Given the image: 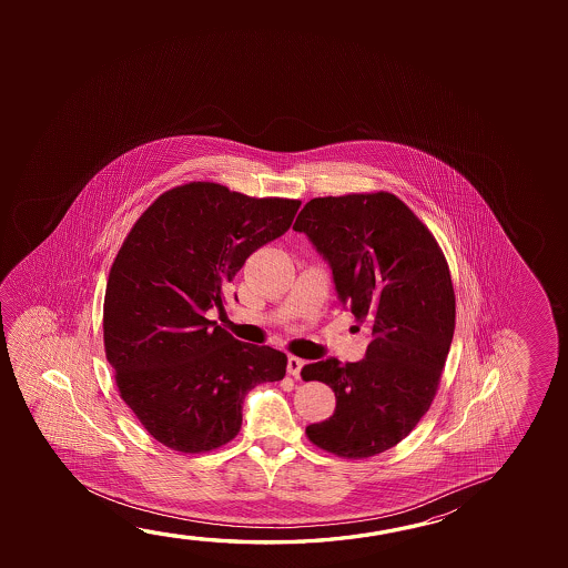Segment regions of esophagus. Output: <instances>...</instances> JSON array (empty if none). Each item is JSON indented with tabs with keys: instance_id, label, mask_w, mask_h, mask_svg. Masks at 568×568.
Masks as SVG:
<instances>
[{
	"instance_id": "obj_1",
	"label": "esophagus",
	"mask_w": 568,
	"mask_h": 568,
	"mask_svg": "<svg viewBox=\"0 0 568 568\" xmlns=\"http://www.w3.org/2000/svg\"><path fill=\"white\" fill-rule=\"evenodd\" d=\"M303 366H305V363H303L301 358H297V356H288L287 373L291 374V376L298 378V376H301V371H303Z\"/></svg>"
}]
</instances>
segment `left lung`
Returning <instances> with one entry per match:
<instances>
[{"mask_svg": "<svg viewBox=\"0 0 568 568\" xmlns=\"http://www.w3.org/2000/svg\"><path fill=\"white\" fill-rule=\"evenodd\" d=\"M333 271L336 295L373 331L363 361L307 364L303 381L328 384L335 414L311 424L315 446L348 459L396 446L429 409L456 328L446 257L396 195L315 197L297 215Z\"/></svg>", "mask_w": 568, "mask_h": 568, "instance_id": "8db88e82", "label": "left lung"}]
</instances>
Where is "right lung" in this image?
I'll return each mask as SVG.
<instances>
[{
  "instance_id": "1",
  "label": "right lung",
  "mask_w": 568,
  "mask_h": 568,
  "mask_svg": "<svg viewBox=\"0 0 568 568\" xmlns=\"http://www.w3.org/2000/svg\"><path fill=\"white\" fill-rule=\"evenodd\" d=\"M298 205L192 182L160 195L126 235L104 293V351L122 400L160 444L224 446L247 392L285 376V354L233 338L205 313L224 308L225 285Z\"/></svg>"
}]
</instances>
